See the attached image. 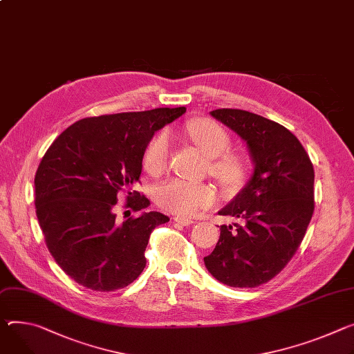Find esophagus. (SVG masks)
<instances>
[{
    "instance_id": "1",
    "label": "esophagus",
    "mask_w": 354,
    "mask_h": 354,
    "mask_svg": "<svg viewBox=\"0 0 354 354\" xmlns=\"http://www.w3.org/2000/svg\"><path fill=\"white\" fill-rule=\"evenodd\" d=\"M176 223H179V224H182V226H189V224H192V223H194V220H192V218H187V217H175L174 218Z\"/></svg>"
}]
</instances>
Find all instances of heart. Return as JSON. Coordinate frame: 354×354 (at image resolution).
<instances>
[{
    "label": "heart",
    "mask_w": 354,
    "mask_h": 354,
    "mask_svg": "<svg viewBox=\"0 0 354 354\" xmlns=\"http://www.w3.org/2000/svg\"><path fill=\"white\" fill-rule=\"evenodd\" d=\"M186 134L205 155L209 156V172L229 187L243 182L247 174V160L243 155L230 151L232 138L226 128L216 121L199 118L186 125ZM169 137L158 133L147 145L142 156L144 169L149 175L162 174L168 164ZM155 202L162 209L178 216H190L202 207L210 206L216 194L206 183H192L182 179H169L155 189Z\"/></svg>",
    "instance_id": "1"
}]
</instances>
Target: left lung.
I'll use <instances>...</instances> for the list:
<instances>
[{"instance_id":"1","label":"left lung","mask_w":354,"mask_h":354,"mask_svg":"<svg viewBox=\"0 0 354 354\" xmlns=\"http://www.w3.org/2000/svg\"><path fill=\"white\" fill-rule=\"evenodd\" d=\"M248 145L254 175L240 194L218 212L240 220L220 226L218 241L205 266L220 282L255 288L291 261L315 209V172L299 140L259 114L237 109L210 113Z\"/></svg>"}]
</instances>
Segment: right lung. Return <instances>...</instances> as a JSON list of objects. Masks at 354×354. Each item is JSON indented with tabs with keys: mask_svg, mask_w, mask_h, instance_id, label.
I'll use <instances>...</instances> for the list:
<instances>
[{
	"mask_svg": "<svg viewBox=\"0 0 354 354\" xmlns=\"http://www.w3.org/2000/svg\"><path fill=\"white\" fill-rule=\"evenodd\" d=\"M185 111L165 107L87 117L45 152L35 175L37 217L49 252L77 283L110 292L145 268L149 236L169 217L144 212L118 224L115 205L125 195L124 207H148L145 195L133 190L144 151L156 130Z\"/></svg>",
	"mask_w": 354,
	"mask_h": 354,
	"instance_id": "right-lung-1",
	"label": "right lung"
}]
</instances>
